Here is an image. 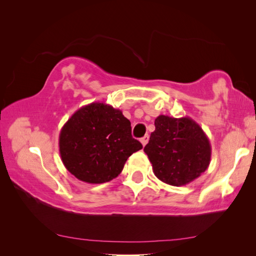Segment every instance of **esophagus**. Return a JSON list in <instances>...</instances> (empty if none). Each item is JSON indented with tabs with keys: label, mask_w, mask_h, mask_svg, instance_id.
Segmentation results:
<instances>
[{
	"label": "esophagus",
	"mask_w": 256,
	"mask_h": 256,
	"mask_svg": "<svg viewBox=\"0 0 256 256\" xmlns=\"http://www.w3.org/2000/svg\"><path fill=\"white\" fill-rule=\"evenodd\" d=\"M148 140H150V136H148V134H146L145 136H143V138H141V143H142V145H143V146H145L147 143H148Z\"/></svg>",
	"instance_id": "1"
}]
</instances>
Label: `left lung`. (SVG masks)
Here are the masks:
<instances>
[{"instance_id": "8db88e82", "label": "left lung", "mask_w": 256, "mask_h": 256, "mask_svg": "<svg viewBox=\"0 0 256 256\" xmlns=\"http://www.w3.org/2000/svg\"><path fill=\"white\" fill-rule=\"evenodd\" d=\"M154 127L144 152L158 180L180 187L206 171L212 146L198 122L187 116L175 118L159 115Z\"/></svg>"}]
</instances>
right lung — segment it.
Segmentation results:
<instances>
[{"mask_svg":"<svg viewBox=\"0 0 256 256\" xmlns=\"http://www.w3.org/2000/svg\"><path fill=\"white\" fill-rule=\"evenodd\" d=\"M58 145L65 168L88 184L118 177L127 159L143 147L131 136V124L122 111L104 102L76 111L62 128Z\"/></svg>","mask_w":256,"mask_h":256,"instance_id":"add662e5","label":"right lung"}]
</instances>
